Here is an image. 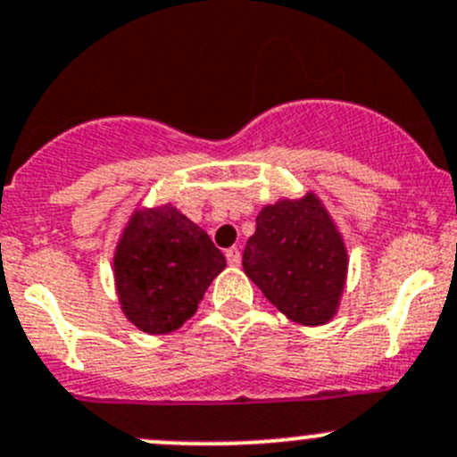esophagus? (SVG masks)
Wrapping results in <instances>:
<instances>
[{
    "instance_id": "1",
    "label": "esophagus",
    "mask_w": 457,
    "mask_h": 457,
    "mask_svg": "<svg viewBox=\"0 0 457 457\" xmlns=\"http://www.w3.org/2000/svg\"><path fill=\"white\" fill-rule=\"evenodd\" d=\"M227 262L230 266H239V262H242V253H239L237 246L227 248Z\"/></svg>"
}]
</instances>
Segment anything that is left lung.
<instances>
[{
    "label": "left lung",
    "instance_id": "8db88e82",
    "mask_svg": "<svg viewBox=\"0 0 457 457\" xmlns=\"http://www.w3.org/2000/svg\"><path fill=\"white\" fill-rule=\"evenodd\" d=\"M255 224L242 257L246 278L293 322H331L345 295L349 251L324 202L313 191L282 197L262 206Z\"/></svg>",
    "mask_w": 457,
    "mask_h": 457
}]
</instances>
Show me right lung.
Here are the masks:
<instances>
[{"mask_svg":"<svg viewBox=\"0 0 457 457\" xmlns=\"http://www.w3.org/2000/svg\"><path fill=\"white\" fill-rule=\"evenodd\" d=\"M227 260L206 230L170 202L135 206L117 237L112 278L121 313L151 336L173 333L193 318Z\"/></svg>","mask_w":457,"mask_h":457,"instance_id":"right-lung-1","label":"right lung"}]
</instances>
